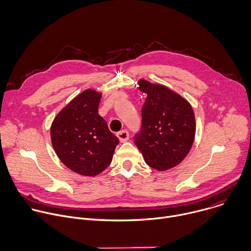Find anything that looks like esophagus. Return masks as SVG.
I'll use <instances>...</instances> for the list:
<instances>
[{"mask_svg": "<svg viewBox=\"0 0 251 251\" xmlns=\"http://www.w3.org/2000/svg\"><path fill=\"white\" fill-rule=\"evenodd\" d=\"M117 137L119 138L121 143H124L129 139V132L126 131V130H122V131L117 133Z\"/></svg>", "mask_w": 251, "mask_h": 251, "instance_id": "34e87169", "label": "esophagus"}]
</instances>
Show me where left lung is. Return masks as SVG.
<instances>
[{"instance_id":"left-lung-1","label":"left lung","mask_w":251,"mask_h":251,"mask_svg":"<svg viewBox=\"0 0 251 251\" xmlns=\"http://www.w3.org/2000/svg\"><path fill=\"white\" fill-rule=\"evenodd\" d=\"M139 89L147 94L142 107V126L135 144L147 165L166 171L180 164L189 154L196 134L195 113L181 95L162 84L145 79Z\"/></svg>"}]
</instances>
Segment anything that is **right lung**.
I'll return each instance as SVG.
<instances>
[{"instance_id": "right-lung-1", "label": "right lung", "mask_w": 251, "mask_h": 251, "mask_svg": "<svg viewBox=\"0 0 251 251\" xmlns=\"http://www.w3.org/2000/svg\"><path fill=\"white\" fill-rule=\"evenodd\" d=\"M102 93L86 89L59 111L50 127L52 147L71 171L94 176L112 161L119 140L98 114Z\"/></svg>"}]
</instances>
